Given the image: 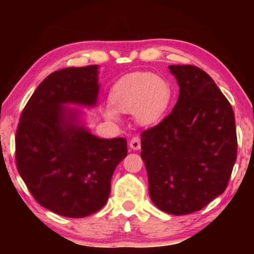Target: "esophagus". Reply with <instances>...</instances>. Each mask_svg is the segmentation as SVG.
<instances>
[{
    "label": "esophagus",
    "mask_w": 254,
    "mask_h": 254,
    "mask_svg": "<svg viewBox=\"0 0 254 254\" xmlns=\"http://www.w3.org/2000/svg\"><path fill=\"white\" fill-rule=\"evenodd\" d=\"M129 147L133 150H138L141 148V137L140 136H134L129 142Z\"/></svg>",
    "instance_id": "34e87169"
}]
</instances>
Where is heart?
I'll list each match as a JSON object with an SVG mask.
<instances>
[{
  "mask_svg": "<svg viewBox=\"0 0 254 254\" xmlns=\"http://www.w3.org/2000/svg\"><path fill=\"white\" fill-rule=\"evenodd\" d=\"M172 88L165 79L151 72H130L120 77L110 90V106L105 117L118 120L119 113H133L140 125L156 124L168 111Z\"/></svg>",
  "mask_w": 254,
  "mask_h": 254,
  "instance_id": "b5f03b06",
  "label": "heart"
}]
</instances>
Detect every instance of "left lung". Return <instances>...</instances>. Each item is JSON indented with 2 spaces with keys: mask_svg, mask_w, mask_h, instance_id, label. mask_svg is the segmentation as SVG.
Returning <instances> with one entry per match:
<instances>
[{
  "mask_svg": "<svg viewBox=\"0 0 254 254\" xmlns=\"http://www.w3.org/2000/svg\"><path fill=\"white\" fill-rule=\"evenodd\" d=\"M179 84L172 112L141 134L149 194L159 209L186 215L228 186L237 158L234 110L202 69L169 65Z\"/></svg>",
  "mask_w": 254,
  "mask_h": 254,
  "instance_id": "8db88e82",
  "label": "left lung"
}]
</instances>
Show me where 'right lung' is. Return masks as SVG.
<instances>
[{
    "label": "right lung",
    "instance_id": "obj_1",
    "mask_svg": "<svg viewBox=\"0 0 254 254\" xmlns=\"http://www.w3.org/2000/svg\"><path fill=\"white\" fill-rule=\"evenodd\" d=\"M98 65L52 72L38 85L16 130V165L40 206L65 217H84L105 206L127 141L96 137L76 124L64 104L93 106Z\"/></svg>",
    "mask_w": 254,
    "mask_h": 254
}]
</instances>
